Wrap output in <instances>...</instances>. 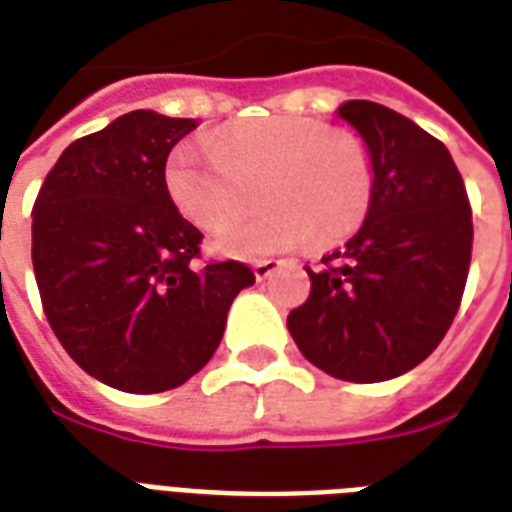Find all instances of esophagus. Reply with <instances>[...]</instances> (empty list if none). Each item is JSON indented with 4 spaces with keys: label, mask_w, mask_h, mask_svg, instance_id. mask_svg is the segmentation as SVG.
<instances>
[{
    "label": "esophagus",
    "mask_w": 512,
    "mask_h": 512,
    "mask_svg": "<svg viewBox=\"0 0 512 512\" xmlns=\"http://www.w3.org/2000/svg\"><path fill=\"white\" fill-rule=\"evenodd\" d=\"M279 265H281V260H260V263L252 265V271H255V279L265 281L273 271H276V268H279Z\"/></svg>",
    "instance_id": "34e87169"
}]
</instances>
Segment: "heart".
Masks as SVG:
<instances>
[{
    "label": "heart",
    "instance_id": "heart-1",
    "mask_svg": "<svg viewBox=\"0 0 512 512\" xmlns=\"http://www.w3.org/2000/svg\"><path fill=\"white\" fill-rule=\"evenodd\" d=\"M257 176L266 207L217 236L220 255L257 260L305 239L337 244L372 207L374 170L364 143L303 116L233 124L204 143H183L164 167L172 204L201 231L227 225L243 200L240 185Z\"/></svg>",
    "mask_w": 512,
    "mask_h": 512
}]
</instances>
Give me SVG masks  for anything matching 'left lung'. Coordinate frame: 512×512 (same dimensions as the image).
I'll return each instance as SVG.
<instances>
[{
  "instance_id": "1",
  "label": "left lung",
  "mask_w": 512,
  "mask_h": 512,
  "mask_svg": "<svg viewBox=\"0 0 512 512\" xmlns=\"http://www.w3.org/2000/svg\"><path fill=\"white\" fill-rule=\"evenodd\" d=\"M337 116L369 151L372 207L340 252L305 268L311 297L287 329L337 380H393L436 350L460 308L473 247L468 193L444 143L412 119L372 100H345Z\"/></svg>"
}]
</instances>
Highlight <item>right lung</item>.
Returning <instances> with one entry per match:
<instances>
[{"instance_id":"obj_1","label":"right lung","mask_w":512,"mask_h":512,"mask_svg":"<svg viewBox=\"0 0 512 512\" xmlns=\"http://www.w3.org/2000/svg\"><path fill=\"white\" fill-rule=\"evenodd\" d=\"M196 119L130 111L74 140L34 204L31 260L66 353L124 393H162L204 369L244 263L199 265L201 231L172 204L164 167Z\"/></svg>"}]
</instances>
